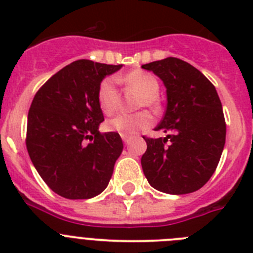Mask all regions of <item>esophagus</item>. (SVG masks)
Here are the masks:
<instances>
[{
	"label": "esophagus",
	"instance_id": "esophagus-1",
	"mask_svg": "<svg viewBox=\"0 0 253 253\" xmlns=\"http://www.w3.org/2000/svg\"><path fill=\"white\" fill-rule=\"evenodd\" d=\"M122 139L126 143L129 140V135H122Z\"/></svg>",
	"mask_w": 253,
	"mask_h": 253
}]
</instances>
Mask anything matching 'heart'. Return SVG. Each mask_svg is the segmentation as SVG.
I'll list each match as a JSON object with an SVG mask.
<instances>
[{"mask_svg":"<svg viewBox=\"0 0 253 253\" xmlns=\"http://www.w3.org/2000/svg\"><path fill=\"white\" fill-rule=\"evenodd\" d=\"M131 90L137 91L143 99H140V106L156 107L157 106V96L160 93V84L157 78L148 72L133 71L119 77ZM97 100L101 110L105 114H111L116 110L119 105V93L116 90L115 80L113 77H106L102 80L99 86ZM151 118L146 113L138 114H118L105 123V126L109 131H115L120 135H130L137 131L147 129L151 125Z\"/></svg>","mask_w":253,"mask_h":253,"instance_id":"b5f03b06","label":"heart"}]
</instances>
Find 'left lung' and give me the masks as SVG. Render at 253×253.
<instances>
[{"mask_svg":"<svg viewBox=\"0 0 253 253\" xmlns=\"http://www.w3.org/2000/svg\"><path fill=\"white\" fill-rule=\"evenodd\" d=\"M166 86L167 107L154 128L165 138H146L142 169L149 185L173 195L194 193L218 166L225 143V120L215 87L199 69L169 57L143 64Z\"/></svg>","mask_w":253,"mask_h":253,"instance_id":"obj_1","label":"left lung"}]
</instances>
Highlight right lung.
Returning <instances> with one entry per match:
<instances>
[{"label":"right lung","instance_id":"right-lung-1","mask_svg":"<svg viewBox=\"0 0 253 253\" xmlns=\"http://www.w3.org/2000/svg\"><path fill=\"white\" fill-rule=\"evenodd\" d=\"M122 64L76 60L40 87L28 114L26 148L40 177L66 199H91L109 185L123 152L115 131L101 134L97 92Z\"/></svg>","mask_w":253,"mask_h":253}]
</instances>
